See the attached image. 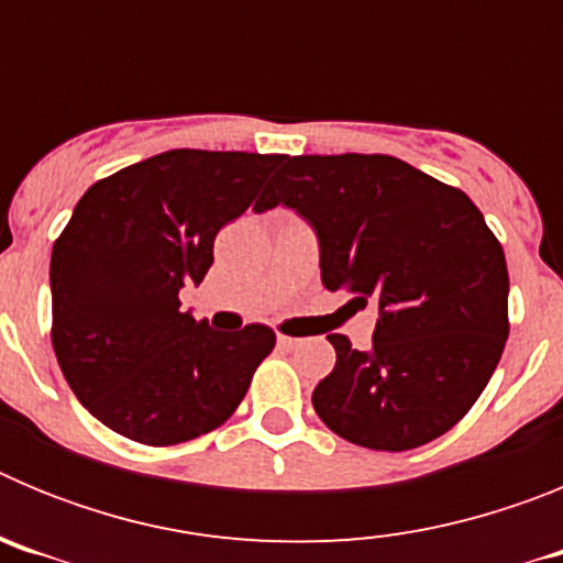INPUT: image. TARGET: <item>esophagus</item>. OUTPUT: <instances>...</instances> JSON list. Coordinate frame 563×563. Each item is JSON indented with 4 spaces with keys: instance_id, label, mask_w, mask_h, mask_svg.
<instances>
[{
    "instance_id": "1",
    "label": "esophagus",
    "mask_w": 563,
    "mask_h": 563,
    "mask_svg": "<svg viewBox=\"0 0 563 563\" xmlns=\"http://www.w3.org/2000/svg\"><path fill=\"white\" fill-rule=\"evenodd\" d=\"M276 343H278V346H282V350H296V346L301 341H298V338H290V335H278Z\"/></svg>"
}]
</instances>
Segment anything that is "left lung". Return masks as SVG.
Returning a JSON list of instances; mask_svg holds the SVG:
<instances>
[{"instance_id":"1","label":"left lung","mask_w":563,"mask_h":563,"mask_svg":"<svg viewBox=\"0 0 563 563\" xmlns=\"http://www.w3.org/2000/svg\"><path fill=\"white\" fill-rule=\"evenodd\" d=\"M253 211L287 206L318 236L321 282L377 305L372 350L327 335L335 369L312 391L343 440L409 451L485 391L505 350L507 265L467 194L389 154L285 157Z\"/></svg>"}]
</instances>
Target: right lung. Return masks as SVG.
I'll use <instances>...</instances> for the list:
<instances>
[{
    "instance_id": "right-lung-1",
    "label": "right lung",
    "mask_w": 563,
    "mask_h": 563,
    "mask_svg": "<svg viewBox=\"0 0 563 563\" xmlns=\"http://www.w3.org/2000/svg\"><path fill=\"white\" fill-rule=\"evenodd\" d=\"M285 154L172 148L109 174L53 245V350L84 409L143 445L208 434L236 411L276 332H217L180 310L213 239Z\"/></svg>"
}]
</instances>
